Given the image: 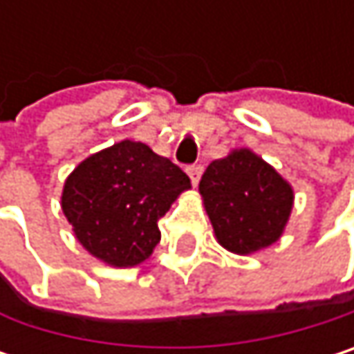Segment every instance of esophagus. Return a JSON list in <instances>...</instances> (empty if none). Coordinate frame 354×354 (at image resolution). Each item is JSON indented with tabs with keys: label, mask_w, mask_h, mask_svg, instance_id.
I'll return each instance as SVG.
<instances>
[{
	"label": "esophagus",
	"mask_w": 354,
	"mask_h": 354,
	"mask_svg": "<svg viewBox=\"0 0 354 354\" xmlns=\"http://www.w3.org/2000/svg\"><path fill=\"white\" fill-rule=\"evenodd\" d=\"M186 174L190 176L192 184H198V180H201V176H203V166H198V164H190V166H186Z\"/></svg>",
	"instance_id": "1"
}]
</instances>
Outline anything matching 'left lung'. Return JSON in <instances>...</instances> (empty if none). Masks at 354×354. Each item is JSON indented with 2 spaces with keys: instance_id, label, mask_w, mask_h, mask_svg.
Returning a JSON list of instances; mask_svg holds the SVG:
<instances>
[{
  "instance_id": "8db88e82",
  "label": "left lung",
  "mask_w": 354,
  "mask_h": 354,
  "mask_svg": "<svg viewBox=\"0 0 354 354\" xmlns=\"http://www.w3.org/2000/svg\"><path fill=\"white\" fill-rule=\"evenodd\" d=\"M198 190L219 244L236 254L274 244L293 207L291 186L248 149L211 162Z\"/></svg>"
}]
</instances>
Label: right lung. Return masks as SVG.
Masks as SVG:
<instances>
[{"mask_svg":"<svg viewBox=\"0 0 354 354\" xmlns=\"http://www.w3.org/2000/svg\"><path fill=\"white\" fill-rule=\"evenodd\" d=\"M190 178L145 143L120 141L67 178L61 207L75 238L112 266H135L158 246V221Z\"/></svg>","mask_w":354,"mask_h":354,"instance_id":"right-lung-1","label":"right lung"}]
</instances>
